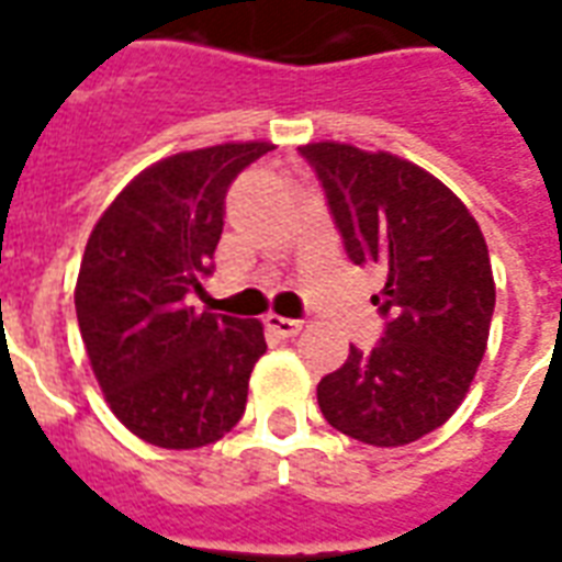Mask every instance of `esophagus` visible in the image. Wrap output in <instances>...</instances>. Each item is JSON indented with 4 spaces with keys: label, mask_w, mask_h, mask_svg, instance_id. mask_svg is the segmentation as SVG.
Listing matches in <instances>:
<instances>
[{
    "label": "esophagus",
    "mask_w": 562,
    "mask_h": 562,
    "mask_svg": "<svg viewBox=\"0 0 562 562\" xmlns=\"http://www.w3.org/2000/svg\"><path fill=\"white\" fill-rule=\"evenodd\" d=\"M266 326L272 328V331H276V335H281V337H296L299 331H302V326H305V323H302V319H290V316L269 314V316H266Z\"/></svg>",
    "instance_id": "obj_1"
}]
</instances>
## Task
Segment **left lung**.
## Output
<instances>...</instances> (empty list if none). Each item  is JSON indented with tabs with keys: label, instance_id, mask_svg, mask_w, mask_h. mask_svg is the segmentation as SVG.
Instances as JSON below:
<instances>
[{
	"label": "left lung",
	"instance_id": "left-lung-1",
	"mask_svg": "<svg viewBox=\"0 0 562 562\" xmlns=\"http://www.w3.org/2000/svg\"><path fill=\"white\" fill-rule=\"evenodd\" d=\"M314 168L344 248L385 272L373 305L385 331L370 352L316 385L337 432L373 447L424 438L453 415L488 344L495 278L476 218L441 180L394 154L340 142L299 147Z\"/></svg>",
	"mask_w": 562,
	"mask_h": 562
}]
</instances>
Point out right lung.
<instances>
[{"label": "right lung", "mask_w": 562, "mask_h": 562, "mask_svg": "<svg viewBox=\"0 0 562 562\" xmlns=\"http://www.w3.org/2000/svg\"><path fill=\"white\" fill-rule=\"evenodd\" d=\"M269 142H227L145 168L88 236L76 319L105 403L133 436L168 450L213 445L246 412L266 352L260 319L198 314L236 175Z\"/></svg>", "instance_id": "1"}]
</instances>
